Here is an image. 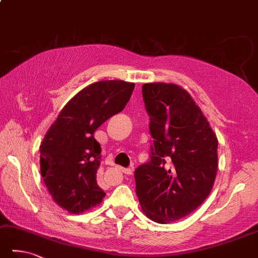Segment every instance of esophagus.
<instances>
[{
  "label": "esophagus",
  "instance_id": "esophagus-1",
  "mask_svg": "<svg viewBox=\"0 0 258 258\" xmlns=\"http://www.w3.org/2000/svg\"><path fill=\"white\" fill-rule=\"evenodd\" d=\"M122 172L124 174H127V175H131V174H133V169H131V168H122Z\"/></svg>",
  "mask_w": 258,
  "mask_h": 258
}]
</instances>
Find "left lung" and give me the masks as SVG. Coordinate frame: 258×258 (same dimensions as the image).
Listing matches in <instances>:
<instances>
[{"mask_svg": "<svg viewBox=\"0 0 258 258\" xmlns=\"http://www.w3.org/2000/svg\"><path fill=\"white\" fill-rule=\"evenodd\" d=\"M153 138L150 159L135 171L144 213L158 223L186 217L210 194L218 169V139L201 109L175 84L143 85Z\"/></svg>", "mask_w": 258, "mask_h": 258, "instance_id": "1", "label": "left lung"}]
</instances>
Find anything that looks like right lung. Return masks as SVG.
I'll list each match as a JSON object with an SVG mask.
<instances>
[{"instance_id": "add662e5", "label": "right lung", "mask_w": 258, "mask_h": 258, "mask_svg": "<svg viewBox=\"0 0 258 258\" xmlns=\"http://www.w3.org/2000/svg\"><path fill=\"white\" fill-rule=\"evenodd\" d=\"M134 83L101 81L86 86L69 101L40 145V172L58 206L79 215L105 197L96 173L101 146L94 133L130 100Z\"/></svg>"}]
</instances>
